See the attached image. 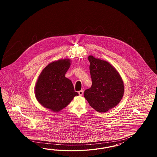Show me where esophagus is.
Here are the masks:
<instances>
[{
  "mask_svg": "<svg viewBox=\"0 0 157 157\" xmlns=\"http://www.w3.org/2000/svg\"><path fill=\"white\" fill-rule=\"evenodd\" d=\"M78 94H79V95H83V90L79 91H78Z\"/></svg>",
  "mask_w": 157,
  "mask_h": 157,
  "instance_id": "obj_1",
  "label": "esophagus"
}]
</instances>
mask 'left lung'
<instances>
[{"label": "left lung", "instance_id": "1", "mask_svg": "<svg viewBox=\"0 0 157 157\" xmlns=\"http://www.w3.org/2000/svg\"><path fill=\"white\" fill-rule=\"evenodd\" d=\"M92 85L84 92V97L91 106L105 113L114 108L122 99L123 81L116 69L109 63L89 56Z\"/></svg>", "mask_w": 157, "mask_h": 157}]
</instances>
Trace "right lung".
<instances>
[{"label": "right lung", "instance_id": "1", "mask_svg": "<svg viewBox=\"0 0 157 157\" xmlns=\"http://www.w3.org/2000/svg\"><path fill=\"white\" fill-rule=\"evenodd\" d=\"M70 64V60L67 59L52 62L38 76L35 86L36 98L40 104L53 112L63 109L78 95L71 81L65 77Z\"/></svg>", "mask_w": 157, "mask_h": 157}]
</instances>
